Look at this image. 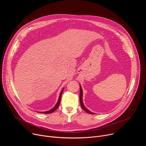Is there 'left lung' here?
<instances>
[{"label": "left lung", "mask_w": 146, "mask_h": 146, "mask_svg": "<svg viewBox=\"0 0 146 146\" xmlns=\"http://www.w3.org/2000/svg\"><path fill=\"white\" fill-rule=\"evenodd\" d=\"M80 104H81V108L84 110H85L87 113H89V114H94V113H92V112H91L90 111H89L84 106V104H83V103H82V88H81V86H80Z\"/></svg>", "instance_id": "left-lung-1"}]
</instances>
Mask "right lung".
Here are the masks:
<instances>
[{"instance_id": "1", "label": "right lung", "mask_w": 146, "mask_h": 146, "mask_svg": "<svg viewBox=\"0 0 146 146\" xmlns=\"http://www.w3.org/2000/svg\"><path fill=\"white\" fill-rule=\"evenodd\" d=\"M63 91H64V89L62 90L60 94V96H59V99H58V101L56 103V105L55 106V107L54 108H52L51 110H49V111H45V112H40L41 113H44V114H49V113H53L55 110H56L59 106V104H60V99H61V97H62V92H63Z\"/></svg>"}]
</instances>
